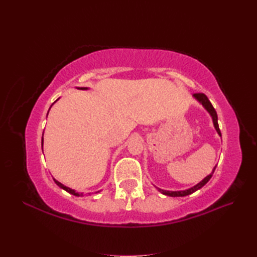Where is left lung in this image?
Masks as SVG:
<instances>
[{
    "mask_svg": "<svg viewBox=\"0 0 257 257\" xmlns=\"http://www.w3.org/2000/svg\"><path fill=\"white\" fill-rule=\"evenodd\" d=\"M194 97L197 98L199 102L203 104V106L206 108V109L208 110V112L211 114L212 116V120H213V124H214V127L216 130L217 133H219V135L221 136V131H220V127H219V123H217V114H216V111L213 108L212 104L210 103V100L208 99V97L204 94V93H195L194 94ZM215 169V167H214ZM212 177V174H210L209 176H207L203 181H200L198 184H196L195 186H193V188L189 189V190H185V191H176V192H173V191H164L162 189H158L161 193L164 194V195H167V196H173V197H179V196H186V195H190V194L196 192L197 190L201 189L203 186L211 179Z\"/></svg>",
    "mask_w": 257,
    "mask_h": 257,
    "instance_id": "left-lung-1",
    "label": "left lung"
}]
</instances>
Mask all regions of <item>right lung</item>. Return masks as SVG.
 <instances>
[{
  "mask_svg": "<svg viewBox=\"0 0 257 257\" xmlns=\"http://www.w3.org/2000/svg\"><path fill=\"white\" fill-rule=\"evenodd\" d=\"M81 89H87V88H81ZM42 143H43V139H42ZM53 180H54V182H56L57 183V185H59L60 186V188H62V189H63V190H65L66 192H68V193H71V194H73V195H76V196H82V193H76L74 190H72V189H69V188H67V186H64L63 184H62V183H60L59 181H57L56 180V179H53Z\"/></svg>",
  "mask_w": 257,
  "mask_h": 257,
  "instance_id": "add662e5",
  "label": "right lung"
}]
</instances>
